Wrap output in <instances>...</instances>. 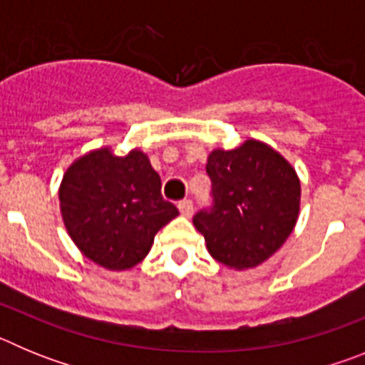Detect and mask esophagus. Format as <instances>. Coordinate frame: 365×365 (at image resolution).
I'll use <instances>...</instances> for the list:
<instances>
[{
    "label": "esophagus",
    "instance_id": "1",
    "mask_svg": "<svg viewBox=\"0 0 365 365\" xmlns=\"http://www.w3.org/2000/svg\"><path fill=\"white\" fill-rule=\"evenodd\" d=\"M179 210H180V214L185 215V217H192L193 202L190 201V199H182V201L179 202Z\"/></svg>",
    "mask_w": 365,
    "mask_h": 365
}]
</instances>
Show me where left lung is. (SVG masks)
Masks as SVG:
<instances>
[{"instance_id":"1","label":"left lung","mask_w":365,"mask_h":365,"mask_svg":"<svg viewBox=\"0 0 365 365\" xmlns=\"http://www.w3.org/2000/svg\"><path fill=\"white\" fill-rule=\"evenodd\" d=\"M212 205L193 215L214 259L250 269L269 259L291 235L299 212V180L270 146L247 140L212 151L206 163Z\"/></svg>"}]
</instances>
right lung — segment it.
I'll use <instances>...</instances> for the list:
<instances>
[{
	"label": "right lung",
	"instance_id": "obj_1",
	"mask_svg": "<svg viewBox=\"0 0 365 365\" xmlns=\"http://www.w3.org/2000/svg\"><path fill=\"white\" fill-rule=\"evenodd\" d=\"M62 217L71 240L98 265L131 269L146 257L155 234L179 215L164 201L160 177L143 151L83 155L63 175Z\"/></svg>",
	"mask_w": 365,
	"mask_h": 365
}]
</instances>
